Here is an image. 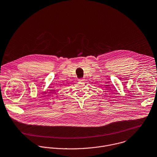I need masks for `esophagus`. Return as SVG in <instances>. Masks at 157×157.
<instances>
[{
    "mask_svg": "<svg viewBox=\"0 0 157 157\" xmlns=\"http://www.w3.org/2000/svg\"><path fill=\"white\" fill-rule=\"evenodd\" d=\"M84 80H85V79H83V78H80V79H78V81H79V82H83Z\"/></svg>",
    "mask_w": 157,
    "mask_h": 157,
    "instance_id": "esophagus-1",
    "label": "esophagus"
}]
</instances>
